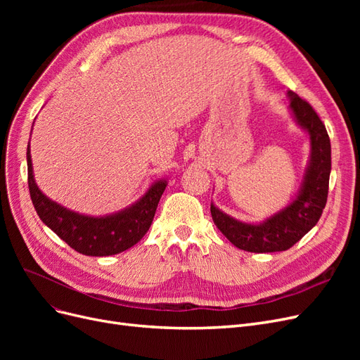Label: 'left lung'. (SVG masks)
Wrapping results in <instances>:
<instances>
[{
	"instance_id": "obj_1",
	"label": "left lung",
	"mask_w": 360,
	"mask_h": 360,
	"mask_svg": "<svg viewBox=\"0 0 360 360\" xmlns=\"http://www.w3.org/2000/svg\"><path fill=\"white\" fill-rule=\"evenodd\" d=\"M288 97L294 118L307 130L311 139V159L296 200L263 224L237 221L213 204L210 205L214 225L236 248L248 252L263 254L290 249L317 225L328 202L332 168L328 130L307 101L292 91H288Z\"/></svg>"
}]
</instances>
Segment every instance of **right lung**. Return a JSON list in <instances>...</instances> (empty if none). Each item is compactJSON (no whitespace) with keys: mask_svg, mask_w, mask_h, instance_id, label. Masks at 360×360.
Instances as JSON below:
<instances>
[{"mask_svg":"<svg viewBox=\"0 0 360 360\" xmlns=\"http://www.w3.org/2000/svg\"><path fill=\"white\" fill-rule=\"evenodd\" d=\"M27 165L31 201L43 224L76 252L91 257L115 255L136 245L153 222L159 200L167 188L165 180H158L143 198L127 209L110 216L93 217L64 209L41 193L32 176L30 146Z\"/></svg>","mask_w":360,"mask_h":360,"instance_id":"add662e5","label":"right lung"}]
</instances>
